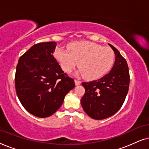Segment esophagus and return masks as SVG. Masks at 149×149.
I'll return each mask as SVG.
<instances>
[{"label": "esophagus", "mask_w": 149, "mask_h": 149, "mask_svg": "<svg viewBox=\"0 0 149 149\" xmlns=\"http://www.w3.org/2000/svg\"><path fill=\"white\" fill-rule=\"evenodd\" d=\"M74 83H75V85H80L81 83V82L80 81L77 80V79H75V80H74Z\"/></svg>", "instance_id": "obj_1"}]
</instances>
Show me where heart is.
I'll use <instances>...</instances> for the list:
<instances>
[{"label":"heart","instance_id":"1","mask_svg":"<svg viewBox=\"0 0 149 149\" xmlns=\"http://www.w3.org/2000/svg\"><path fill=\"white\" fill-rule=\"evenodd\" d=\"M68 47V50L60 48L55 53V57L66 72H70L79 62L81 72L91 80L104 75L113 64L115 54L109 47L89 41L74 42Z\"/></svg>","mask_w":149,"mask_h":149}]
</instances>
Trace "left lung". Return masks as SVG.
Returning <instances> with one entry per match:
<instances>
[{"mask_svg":"<svg viewBox=\"0 0 149 149\" xmlns=\"http://www.w3.org/2000/svg\"><path fill=\"white\" fill-rule=\"evenodd\" d=\"M115 61L109 73L98 80L83 82L85 93L81 102L91 118L104 119L115 115L123 105L130 85V73L125 59L111 44Z\"/></svg>","mask_w":149,"mask_h":149,"instance_id":"1","label":"left lung"}]
</instances>
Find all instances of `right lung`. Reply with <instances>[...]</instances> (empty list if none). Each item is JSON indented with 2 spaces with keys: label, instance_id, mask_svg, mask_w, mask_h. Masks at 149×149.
<instances>
[{
  "label": "right lung",
  "instance_id": "right-lung-1",
  "mask_svg": "<svg viewBox=\"0 0 149 149\" xmlns=\"http://www.w3.org/2000/svg\"><path fill=\"white\" fill-rule=\"evenodd\" d=\"M56 45V42L34 45L20 57L16 67L18 98L26 111L37 117L56 113L75 86L53 55Z\"/></svg>",
  "mask_w": 149,
  "mask_h": 149
}]
</instances>
